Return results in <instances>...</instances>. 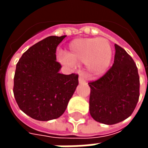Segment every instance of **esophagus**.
I'll use <instances>...</instances> for the list:
<instances>
[{
    "label": "esophagus",
    "mask_w": 148,
    "mask_h": 148,
    "mask_svg": "<svg viewBox=\"0 0 148 148\" xmlns=\"http://www.w3.org/2000/svg\"><path fill=\"white\" fill-rule=\"evenodd\" d=\"M78 82L80 84H83L86 82V79H85V77H83L82 74H80V75H79V77H78Z\"/></svg>",
    "instance_id": "34e87169"
}]
</instances>
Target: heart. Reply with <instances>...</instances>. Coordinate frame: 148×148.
Returning a JSON list of instances; mask_svg holds the SVG:
<instances>
[{
  "label": "heart",
  "instance_id": "b5f03b06",
  "mask_svg": "<svg viewBox=\"0 0 148 148\" xmlns=\"http://www.w3.org/2000/svg\"><path fill=\"white\" fill-rule=\"evenodd\" d=\"M112 57L111 46L106 39L80 38L72 40L68 44L66 55H60L58 59L69 66L85 62L89 74L98 77L108 71Z\"/></svg>",
  "mask_w": 148,
  "mask_h": 148
}]
</instances>
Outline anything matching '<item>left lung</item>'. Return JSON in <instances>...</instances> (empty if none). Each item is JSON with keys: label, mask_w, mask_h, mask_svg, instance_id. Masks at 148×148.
Listing matches in <instances>:
<instances>
[{"label": "left lung", "mask_w": 148, "mask_h": 148, "mask_svg": "<svg viewBox=\"0 0 148 148\" xmlns=\"http://www.w3.org/2000/svg\"><path fill=\"white\" fill-rule=\"evenodd\" d=\"M114 63L104 76L89 83L90 112L102 124H117L129 117L140 97L136 65L125 50L115 44Z\"/></svg>", "instance_id": "left-lung-1"}]
</instances>
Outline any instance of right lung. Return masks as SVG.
Segmentation results:
<instances>
[{
    "instance_id": "add662e5",
    "label": "right lung",
    "mask_w": 148,
    "mask_h": 148,
    "mask_svg": "<svg viewBox=\"0 0 148 148\" xmlns=\"http://www.w3.org/2000/svg\"><path fill=\"white\" fill-rule=\"evenodd\" d=\"M66 36H49L31 47L16 64L13 93L19 108L35 120L47 121L64 113L78 85V75L59 73L56 48Z\"/></svg>"
}]
</instances>
